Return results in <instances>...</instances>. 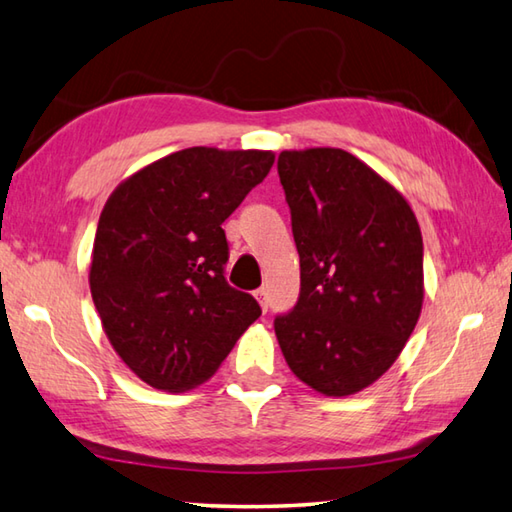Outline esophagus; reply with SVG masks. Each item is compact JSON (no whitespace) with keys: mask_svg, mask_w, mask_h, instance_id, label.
Here are the masks:
<instances>
[{"mask_svg":"<svg viewBox=\"0 0 512 512\" xmlns=\"http://www.w3.org/2000/svg\"><path fill=\"white\" fill-rule=\"evenodd\" d=\"M254 296L258 298V303H260V307H263V312H267V307H269V301H267V292H265V287H260V289H256V292H254Z\"/></svg>","mask_w":512,"mask_h":512,"instance_id":"34e87169","label":"esophagus"}]
</instances>
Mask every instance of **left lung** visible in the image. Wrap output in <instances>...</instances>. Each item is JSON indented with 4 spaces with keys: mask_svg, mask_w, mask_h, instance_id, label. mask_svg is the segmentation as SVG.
Returning <instances> with one entry per match:
<instances>
[{
    "mask_svg": "<svg viewBox=\"0 0 512 512\" xmlns=\"http://www.w3.org/2000/svg\"><path fill=\"white\" fill-rule=\"evenodd\" d=\"M278 176L301 256V294L274 318L285 361L347 397L397 361L423 303V240L408 200L352 153L283 151Z\"/></svg>",
    "mask_w": 512,
    "mask_h": 512,
    "instance_id": "1",
    "label": "left lung"
}]
</instances>
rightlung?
I'll return each instance as SVG.
<instances>
[{
	"label": "right lung",
	"instance_id": "right-lung-1",
	"mask_svg": "<svg viewBox=\"0 0 512 512\" xmlns=\"http://www.w3.org/2000/svg\"><path fill=\"white\" fill-rule=\"evenodd\" d=\"M274 165L272 151L191 147L118 185L95 231L91 296L113 350L156 390L207 381L260 316L225 278L223 223Z\"/></svg>",
	"mask_w": 512,
	"mask_h": 512
}]
</instances>
